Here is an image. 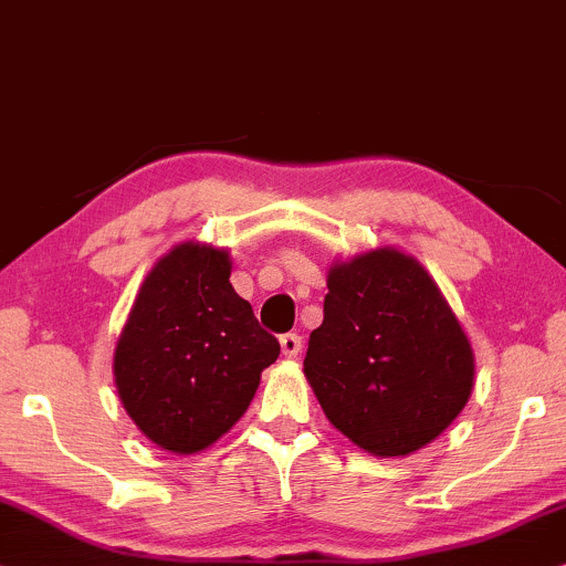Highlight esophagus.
<instances>
[{"label": "esophagus", "instance_id": "1", "mask_svg": "<svg viewBox=\"0 0 566 566\" xmlns=\"http://www.w3.org/2000/svg\"><path fill=\"white\" fill-rule=\"evenodd\" d=\"M279 345H282V353L287 357H297L303 353V336L300 334H282L279 336Z\"/></svg>", "mask_w": 566, "mask_h": 566}]
</instances>
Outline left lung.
Masks as SVG:
<instances>
[{
	"mask_svg": "<svg viewBox=\"0 0 566 566\" xmlns=\"http://www.w3.org/2000/svg\"><path fill=\"white\" fill-rule=\"evenodd\" d=\"M305 378L336 431L376 457L423 449L468 405L470 339L412 255L378 248L334 263Z\"/></svg>",
	"mask_w": 566,
	"mask_h": 566,
	"instance_id": "1",
	"label": "left lung"
}]
</instances>
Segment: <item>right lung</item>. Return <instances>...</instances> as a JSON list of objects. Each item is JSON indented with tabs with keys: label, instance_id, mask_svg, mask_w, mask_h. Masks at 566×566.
<instances>
[{
	"label": "right lung",
	"instance_id": "1",
	"mask_svg": "<svg viewBox=\"0 0 566 566\" xmlns=\"http://www.w3.org/2000/svg\"><path fill=\"white\" fill-rule=\"evenodd\" d=\"M230 274L224 248H171L140 284L114 349L127 415L167 452L196 454L230 431L279 357Z\"/></svg>",
	"mask_w": 566,
	"mask_h": 566
}]
</instances>
